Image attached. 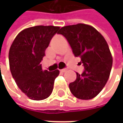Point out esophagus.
<instances>
[{"label":"esophagus","mask_w":123,"mask_h":123,"mask_svg":"<svg viewBox=\"0 0 123 123\" xmlns=\"http://www.w3.org/2000/svg\"><path fill=\"white\" fill-rule=\"evenodd\" d=\"M60 71L62 72V73H65V72H66V71H67V69H65V68H64V69H61Z\"/></svg>","instance_id":"34e87169"}]
</instances>
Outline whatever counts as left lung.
Here are the masks:
<instances>
[{
	"instance_id": "left-lung-1",
	"label": "left lung",
	"mask_w": 123,
	"mask_h": 123,
	"mask_svg": "<svg viewBox=\"0 0 123 123\" xmlns=\"http://www.w3.org/2000/svg\"><path fill=\"white\" fill-rule=\"evenodd\" d=\"M58 34L67 39L74 55L81 58L85 68L69 84L70 92L81 100L95 98L105 86L112 68V57L106 40L95 28L83 23L64 26Z\"/></svg>"
}]
</instances>
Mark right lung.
I'll return each instance as SVG.
<instances>
[{
  "mask_svg": "<svg viewBox=\"0 0 123 123\" xmlns=\"http://www.w3.org/2000/svg\"><path fill=\"white\" fill-rule=\"evenodd\" d=\"M60 27L37 25L24 29L9 50L10 70L18 87L30 99L42 100L52 93L59 70H43L40 62L50 40Z\"/></svg>",
  "mask_w": 123,
  "mask_h": 123,
  "instance_id": "1",
  "label": "right lung"
}]
</instances>
